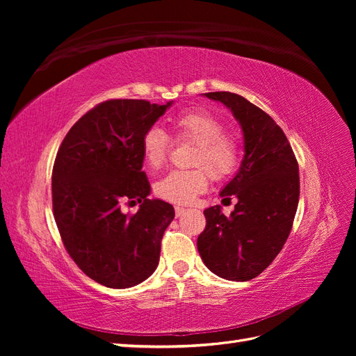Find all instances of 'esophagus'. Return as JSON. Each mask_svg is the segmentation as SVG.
I'll return each mask as SVG.
<instances>
[{
  "label": "esophagus",
  "instance_id": "1",
  "mask_svg": "<svg viewBox=\"0 0 356 356\" xmlns=\"http://www.w3.org/2000/svg\"><path fill=\"white\" fill-rule=\"evenodd\" d=\"M187 209L186 208H182V207H175V215L177 217H181L182 213H184Z\"/></svg>",
  "mask_w": 356,
  "mask_h": 356
}]
</instances>
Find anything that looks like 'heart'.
I'll return each instance as SVG.
<instances>
[{"label":"heart","instance_id":"obj_1","mask_svg":"<svg viewBox=\"0 0 356 356\" xmlns=\"http://www.w3.org/2000/svg\"><path fill=\"white\" fill-rule=\"evenodd\" d=\"M172 132L177 141L195 144L190 166L186 170H172L159 179L154 191L159 197L172 203H190L208 187V174L213 179L232 175L239 166L241 147L236 138L224 134L225 126L218 117L204 111H188L172 118ZM141 152L145 165L159 169L169 152V138L159 127L144 134Z\"/></svg>","mask_w":356,"mask_h":356}]
</instances>
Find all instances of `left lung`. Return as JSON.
Masks as SVG:
<instances>
[{"instance_id": "1", "label": "left lung", "mask_w": 356, "mask_h": 356, "mask_svg": "<svg viewBox=\"0 0 356 356\" xmlns=\"http://www.w3.org/2000/svg\"><path fill=\"white\" fill-rule=\"evenodd\" d=\"M233 113L243 134L239 170L220 196L238 197L230 217L220 204L204 209L207 227L197 238L202 260L212 273L245 282L268 267L284 248L298 207V165L273 118L243 96L203 93Z\"/></svg>"}]
</instances>
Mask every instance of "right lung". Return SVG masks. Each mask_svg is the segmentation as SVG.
I'll list each match as a JSON object with an SVG mask.
<instances>
[{
  "instance_id": "add662e5",
  "label": "right lung",
  "mask_w": 356,
  "mask_h": 356,
  "mask_svg": "<svg viewBox=\"0 0 356 356\" xmlns=\"http://www.w3.org/2000/svg\"><path fill=\"white\" fill-rule=\"evenodd\" d=\"M166 105L111 99L75 123L58 149L51 175L53 215L68 254L93 281L131 288L156 270L174 207L152 193L143 172L141 141ZM124 200L140 209L126 216Z\"/></svg>"
}]
</instances>
